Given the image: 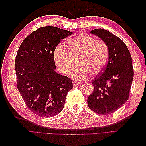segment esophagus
Returning a JSON list of instances; mask_svg holds the SVG:
<instances>
[{"mask_svg": "<svg viewBox=\"0 0 146 146\" xmlns=\"http://www.w3.org/2000/svg\"><path fill=\"white\" fill-rule=\"evenodd\" d=\"M82 83V82H73V86H75L76 85H78L80 84V83Z\"/></svg>", "mask_w": 146, "mask_h": 146, "instance_id": "34e87169", "label": "esophagus"}]
</instances>
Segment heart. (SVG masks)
Returning <instances> with one entry per match:
<instances>
[{
  "label": "heart",
  "instance_id": "1",
  "mask_svg": "<svg viewBox=\"0 0 146 146\" xmlns=\"http://www.w3.org/2000/svg\"><path fill=\"white\" fill-rule=\"evenodd\" d=\"M68 44L74 51L82 54L79 66L73 68L70 76L75 80H83L93 73L97 74L104 69L108 61V48L102 41L86 33H82L70 39ZM54 61L56 66L61 73L68 74L71 64L66 47L58 44L54 50Z\"/></svg>",
  "mask_w": 146,
  "mask_h": 146
}]
</instances>
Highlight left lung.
<instances>
[{
	"instance_id": "left-lung-1",
	"label": "left lung",
	"mask_w": 146,
	"mask_h": 146,
	"mask_svg": "<svg viewBox=\"0 0 146 146\" xmlns=\"http://www.w3.org/2000/svg\"><path fill=\"white\" fill-rule=\"evenodd\" d=\"M108 46V59L102 73L92 81L94 92L87 99L89 108L100 115L113 113L129 97L134 70L125 44L117 36L101 28L92 30Z\"/></svg>"
}]
</instances>
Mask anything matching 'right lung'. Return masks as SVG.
Wrapping results in <instances>:
<instances>
[{"label": "right lung", "mask_w": 146, "mask_h": 146, "mask_svg": "<svg viewBox=\"0 0 146 146\" xmlns=\"http://www.w3.org/2000/svg\"><path fill=\"white\" fill-rule=\"evenodd\" d=\"M72 34L54 26L41 27L27 37L17 52L15 69L19 92L36 115L50 117L63 109L72 80L55 71L54 50Z\"/></svg>", "instance_id": "right-lung-1"}]
</instances>
